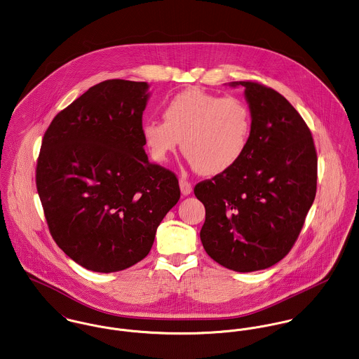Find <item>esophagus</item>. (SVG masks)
Returning a JSON list of instances; mask_svg holds the SVG:
<instances>
[{
  "label": "esophagus",
  "instance_id": "34e87169",
  "mask_svg": "<svg viewBox=\"0 0 359 359\" xmlns=\"http://www.w3.org/2000/svg\"><path fill=\"white\" fill-rule=\"evenodd\" d=\"M179 186H180V191L183 195H190L191 191H193V186H191V183L187 180V179H180L179 180Z\"/></svg>",
  "mask_w": 359,
  "mask_h": 359
}]
</instances>
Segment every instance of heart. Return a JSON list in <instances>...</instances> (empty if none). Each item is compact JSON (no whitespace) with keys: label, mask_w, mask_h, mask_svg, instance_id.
Masks as SVG:
<instances>
[{"label":"heart","mask_w":359,"mask_h":359,"mask_svg":"<svg viewBox=\"0 0 359 359\" xmlns=\"http://www.w3.org/2000/svg\"><path fill=\"white\" fill-rule=\"evenodd\" d=\"M250 133L251 113L245 101L199 88L173 95L164 108V121L151 118L142 128L154 161H166L182 139L184 156L206 176L236 165L246 153Z\"/></svg>","instance_id":"b5f03b06"}]
</instances>
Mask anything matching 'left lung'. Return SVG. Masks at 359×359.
Segmentation results:
<instances>
[{
    "mask_svg": "<svg viewBox=\"0 0 359 359\" xmlns=\"http://www.w3.org/2000/svg\"><path fill=\"white\" fill-rule=\"evenodd\" d=\"M243 86L251 113L246 153L236 165L198 183L206 216L205 251L235 272L266 269L297 242L317 190V153L309 127L276 90Z\"/></svg>",
    "mask_w": 359,
    "mask_h": 359,
    "instance_id": "1",
    "label": "left lung"
}]
</instances>
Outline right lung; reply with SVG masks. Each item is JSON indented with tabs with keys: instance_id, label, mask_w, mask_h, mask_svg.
I'll use <instances>...</instances> for the list:
<instances>
[{
	"instance_id": "obj_1",
	"label": "right lung",
	"mask_w": 359,
	"mask_h": 359,
	"mask_svg": "<svg viewBox=\"0 0 359 359\" xmlns=\"http://www.w3.org/2000/svg\"><path fill=\"white\" fill-rule=\"evenodd\" d=\"M149 84L90 87L46 130L36 190L57 246L83 268L111 273L142 261L180 198L173 172L144 153Z\"/></svg>"
}]
</instances>
